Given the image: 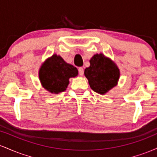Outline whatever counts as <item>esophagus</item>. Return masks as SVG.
<instances>
[{
	"label": "esophagus",
	"mask_w": 157,
	"mask_h": 157,
	"mask_svg": "<svg viewBox=\"0 0 157 157\" xmlns=\"http://www.w3.org/2000/svg\"><path fill=\"white\" fill-rule=\"evenodd\" d=\"M78 71H79V75H80V76H82V75H83L84 70H83V68H82V67H80V68H78Z\"/></svg>",
	"instance_id": "obj_1"
}]
</instances>
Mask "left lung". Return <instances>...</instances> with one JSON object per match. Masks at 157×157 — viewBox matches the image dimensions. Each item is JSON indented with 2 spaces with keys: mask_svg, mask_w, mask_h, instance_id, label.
<instances>
[{
  "mask_svg": "<svg viewBox=\"0 0 157 157\" xmlns=\"http://www.w3.org/2000/svg\"><path fill=\"white\" fill-rule=\"evenodd\" d=\"M93 91L104 94L117 86L120 70L114 63L102 54H97L90 60V66L84 71Z\"/></svg>",
  "mask_w": 157,
  "mask_h": 157,
  "instance_id": "8db88e82",
  "label": "left lung"
}]
</instances>
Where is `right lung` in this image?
<instances>
[{
	"label": "right lung",
	"mask_w": 157,
	"mask_h": 157,
	"mask_svg": "<svg viewBox=\"0 0 157 157\" xmlns=\"http://www.w3.org/2000/svg\"><path fill=\"white\" fill-rule=\"evenodd\" d=\"M77 75L76 67L68 64L62 57L56 55L46 60L39 71L43 87L53 94L64 91L68 85V79Z\"/></svg>",
	"instance_id": "right-lung-1"
}]
</instances>
